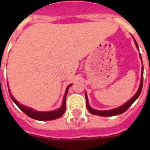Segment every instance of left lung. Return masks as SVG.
<instances>
[{
    "label": "left lung",
    "instance_id": "1",
    "mask_svg": "<svg viewBox=\"0 0 150 150\" xmlns=\"http://www.w3.org/2000/svg\"><path fill=\"white\" fill-rule=\"evenodd\" d=\"M134 42H135V44L137 47L138 48V45L136 42V40L134 39ZM140 57L142 59V56L140 54ZM150 70V69H149ZM142 86H143V66H142V79H141V83H140V87H139V89L137 91V93L134 95V96L132 97L130 100H129L128 102H126L125 104H123L122 106H120L119 108H114V109H111V110H106V111H100V110H96L94 108H91L90 106H89V104H88V96H87V94L85 95V97H86V103H87V108L88 110L93 115H97V116H116V115H120V114H122L123 112H125V111L128 110L129 108L132 104L133 102L139 97V96L141 94L142 90Z\"/></svg>",
    "mask_w": 150,
    "mask_h": 150
}]
</instances>
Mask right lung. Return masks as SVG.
Wrapping results in <instances>:
<instances>
[{"mask_svg": "<svg viewBox=\"0 0 150 150\" xmlns=\"http://www.w3.org/2000/svg\"><path fill=\"white\" fill-rule=\"evenodd\" d=\"M72 84H70L67 88L66 90V93L64 95V97H63V100H62V104L61 107L59 108V109L54 111H51V112H38V111H35L34 109H32L30 108L25 107L22 104H19L18 101L15 100L13 96H12V94L10 93V91H9V96L11 97L12 100L14 102L15 104H17L20 109H21L24 113H25L28 116H30V118H33L34 120H51L57 119V118H59L64 114L66 111V98H67V91H68L69 88L71 86Z\"/></svg>", "mask_w": 150, "mask_h": 150, "instance_id": "obj_1", "label": "right lung"}]
</instances>
